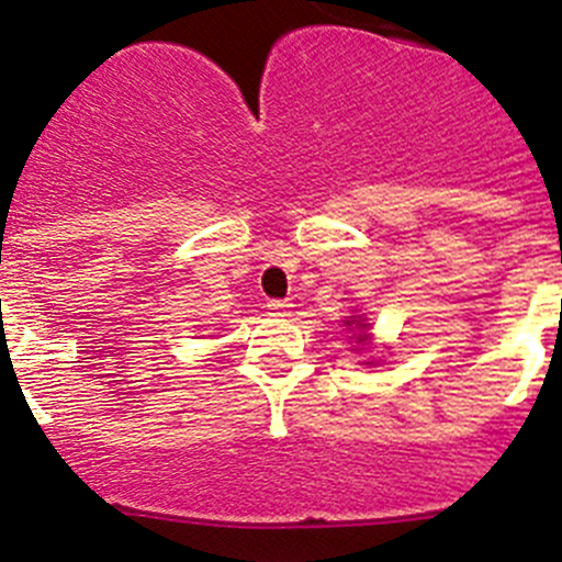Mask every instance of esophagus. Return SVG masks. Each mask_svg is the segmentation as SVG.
<instances>
[{
  "mask_svg": "<svg viewBox=\"0 0 562 562\" xmlns=\"http://www.w3.org/2000/svg\"><path fill=\"white\" fill-rule=\"evenodd\" d=\"M291 302H288V299H271L269 305H266V311H269V316H274V318H285V316H291Z\"/></svg>",
  "mask_w": 562,
  "mask_h": 562,
  "instance_id": "obj_1",
  "label": "esophagus"
}]
</instances>
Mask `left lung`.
Listing matches in <instances>:
<instances>
[{
  "instance_id": "1",
  "label": "left lung",
  "mask_w": 562,
  "mask_h": 562,
  "mask_svg": "<svg viewBox=\"0 0 562 562\" xmlns=\"http://www.w3.org/2000/svg\"><path fill=\"white\" fill-rule=\"evenodd\" d=\"M344 327L355 335V352H363V349H371V344H374V340H371V338H374V335H371L369 318H366L363 313L355 311L352 316H346ZM366 366H374V360H366Z\"/></svg>"
}]
</instances>
